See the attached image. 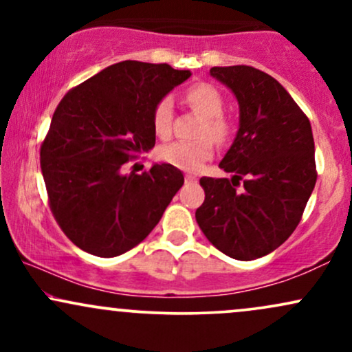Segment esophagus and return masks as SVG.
Instances as JSON below:
<instances>
[{"mask_svg": "<svg viewBox=\"0 0 352 352\" xmlns=\"http://www.w3.org/2000/svg\"><path fill=\"white\" fill-rule=\"evenodd\" d=\"M185 180H187V182H197V177L192 175V173H187V175H185Z\"/></svg>", "mask_w": 352, "mask_h": 352, "instance_id": "esophagus-1", "label": "esophagus"}]
</instances>
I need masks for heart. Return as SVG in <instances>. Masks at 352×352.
I'll list each match as a JSON object with an SVG mask.
<instances>
[{
  "instance_id": "obj_1",
  "label": "heart",
  "mask_w": 352,
  "mask_h": 352,
  "mask_svg": "<svg viewBox=\"0 0 352 352\" xmlns=\"http://www.w3.org/2000/svg\"><path fill=\"white\" fill-rule=\"evenodd\" d=\"M185 100L190 107L204 117L197 131V140H177L160 147L159 157L164 162L182 168V170H199L210 157L213 155V142H227L232 134V125L223 116V98L218 89L212 84H195L185 92ZM173 122V104L168 98L157 102L152 114L153 131L159 137H168L172 132ZM210 138L208 140V137Z\"/></svg>"
}]
</instances>
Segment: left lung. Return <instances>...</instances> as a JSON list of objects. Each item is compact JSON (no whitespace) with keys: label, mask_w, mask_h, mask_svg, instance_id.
<instances>
[{"label":"left lung","mask_w":352,"mask_h":352,"mask_svg":"<svg viewBox=\"0 0 352 352\" xmlns=\"http://www.w3.org/2000/svg\"><path fill=\"white\" fill-rule=\"evenodd\" d=\"M240 107V125L220 167L232 180L201 177L197 223L213 246L250 261L274 252L300 223L316 184L308 117L289 92L252 66L212 67ZM242 188L238 189L239 180Z\"/></svg>","instance_id":"left-lung-1"}]
</instances>
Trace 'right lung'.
<instances>
[{
	"instance_id": "right-lung-1",
	"label": "right lung",
	"mask_w": 352,
	"mask_h": 352,
	"mask_svg": "<svg viewBox=\"0 0 352 352\" xmlns=\"http://www.w3.org/2000/svg\"><path fill=\"white\" fill-rule=\"evenodd\" d=\"M192 72L168 64L122 60L67 92L41 147L51 212L66 236L96 256H119L155 228L184 173L153 164L124 173L135 153L155 145L157 102Z\"/></svg>"
}]
</instances>
